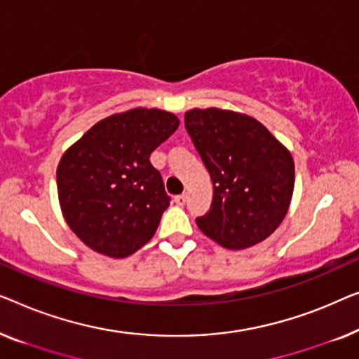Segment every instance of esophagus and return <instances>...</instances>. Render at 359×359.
<instances>
[{
    "label": "esophagus",
    "mask_w": 359,
    "mask_h": 359,
    "mask_svg": "<svg viewBox=\"0 0 359 359\" xmlns=\"http://www.w3.org/2000/svg\"><path fill=\"white\" fill-rule=\"evenodd\" d=\"M174 201H175V203H177L179 206H184V205L187 203V194L177 195V196H175V198H174Z\"/></svg>",
    "instance_id": "obj_1"
}]
</instances>
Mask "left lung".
<instances>
[{
	"label": "left lung",
	"instance_id": "1",
	"mask_svg": "<svg viewBox=\"0 0 359 359\" xmlns=\"http://www.w3.org/2000/svg\"><path fill=\"white\" fill-rule=\"evenodd\" d=\"M185 128L213 182L205 236L226 249H247L281 224L294 189L291 153L260 122L223 109H194Z\"/></svg>",
	"mask_w": 359,
	"mask_h": 359
}]
</instances>
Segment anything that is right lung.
Listing matches in <instances>:
<instances>
[{"label":"right lung","instance_id":"add662e5","mask_svg":"<svg viewBox=\"0 0 359 359\" xmlns=\"http://www.w3.org/2000/svg\"><path fill=\"white\" fill-rule=\"evenodd\" d=\"M177 127L174 114L133 109L100 120L62 156L60 206L86 245L123 259L154 236L170 196L149 156Z\"/></svg>","mask_w":359,"mask_h":359}]
</instances>
